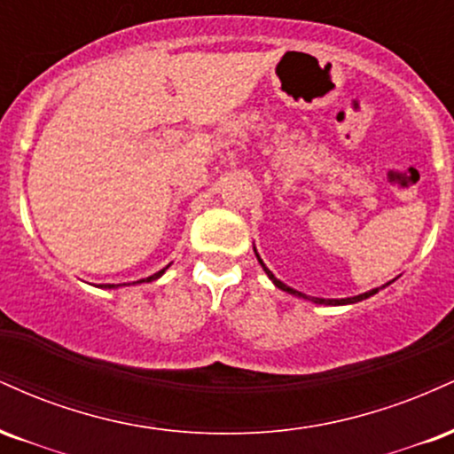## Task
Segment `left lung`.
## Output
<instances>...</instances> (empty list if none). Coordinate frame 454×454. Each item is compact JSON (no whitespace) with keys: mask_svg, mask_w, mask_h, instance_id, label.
<instances>
[{"mask_svg":"<svg viewBox=\"0 0 454 454\" xmlns=\"http://www.w3.org/2000/svg\"><path fill=\"white\" fill-rule=\"evenodd\" d=\"M254 254H256V258H258V262L262 264V269H264V273L269 275V279L273 281L275 286H278L279 290H284V293H288V294H294V296H299V299H307V301H311V303H316V305H350V303H358V301H363V299H369V296H373L376 293H380V290L382 288H387V286H382V288H373V290H369V293H363V294H358V296H350V299H317V296H307V294H303V293H299V290H294V288H290V286H286L284 281H279L278 278H275L273 273H270V270L267 269V264L262 262V258H260V254L256 252V247H254Z\"/></svg>","mask_w":454,"mask_h":454,"instance_id":"left-lung-1","label":"left lung"}]
</instances>
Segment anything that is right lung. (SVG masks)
<instances>
[{
  "instance_id": "1",
  "label": "right lung",
  "mask_w": 454,
  "mask_h": 454,
  "mask_svg": "<svg viewBox=\"0 0 454 454\" xmlns=\"http://www.w3.org/2000/svg\"><path fill=\"white\" fill-rule=\"evenodd\" d=\"M168 267H170V264H168ZM168 267H164L161 270H158V273L149 275L147 279H138V281H134V284H140V281H153V279H158V278H161V275L166 273V269H168ZM119 286H129V284H102L100 288H108V290H111V288H119Z\"/></svg>"
}]
</instances>
